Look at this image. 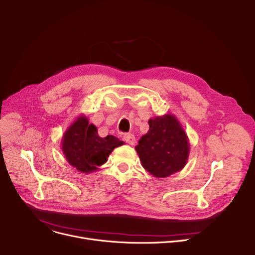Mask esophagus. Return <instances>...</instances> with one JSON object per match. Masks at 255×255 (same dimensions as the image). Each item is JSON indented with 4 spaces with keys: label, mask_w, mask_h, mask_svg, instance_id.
<instances>
[{
    "label": "esophagus",
    "mask_w": 255,
    "mask_h": 255,
    "mask_svg": "<svg viewBox=\"0 0 255 255\" xmlns=\"http://www.w3.org/2000/svg\"><path fill=\"white\" fill-rule=\"evenodd\" d=\"M124 139H125V141L127 142V143H129V144H134L135 143V136L133 134H131V133H129V134H125L124 135Z\"/></svg>",
    "instance_id": "34e87169"
}]
</instances>
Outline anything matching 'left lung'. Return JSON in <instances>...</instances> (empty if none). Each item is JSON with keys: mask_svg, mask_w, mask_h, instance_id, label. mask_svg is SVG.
Wrapping results in <instances>:
<instances>
[{"mask_svg": "<svg viewBox=\"0 0 255 255\" xmlns=\"http://www.w3.org/2000/svg\"><path fill=\"white\" fill-rule=\"evenodd\" d=\"M147 133L135 146L145 170L157 178L174 174L185 166L190 155V142L174 115L166 114L148 120Z\"/></svg>", "mask_w": 255, "mask_h": 255, "instance_id": "8db88e82", "label": "left lung"}]
</instances>
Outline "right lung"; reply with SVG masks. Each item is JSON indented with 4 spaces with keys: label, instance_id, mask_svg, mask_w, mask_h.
Returning <instances> with one entry per match:
<instances>
[{
    "label": "right lung",
    "instance_id": "1",
    "mask_svg": "<svg viewBox=\"0 0 255 255\" xmlns=\"http://www.w3.org/2000/svg\"><path fill=\"white\" fill-rule=\"evenodd\" d=\"M124 141L113 135L100 137L97 128L89 124L88 118L80 115L64 132L61 149L70 165L83 173H91L104 165L115 147Z\"/></svg>",
    "mask_w": 255,
    "mask_h": 255
}]
</instances>
